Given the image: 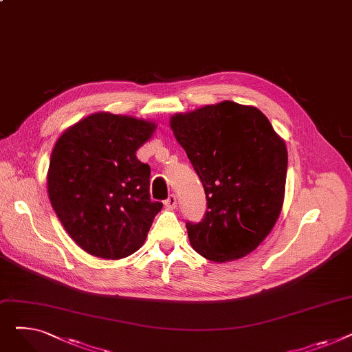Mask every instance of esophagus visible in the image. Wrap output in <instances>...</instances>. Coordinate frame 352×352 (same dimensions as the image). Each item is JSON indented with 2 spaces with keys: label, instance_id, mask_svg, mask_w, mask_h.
Listing matches in <instances>:
<instances>
[{
  "label": "esophagus",
  "instance_id": "obj_1",
  "mask_svg": "<svg viewBox=\"0 0 352 352\" xmlns=\"http://www.w3.org/2000/svg\"><path fill=\"white\" fill-rule=\"evenodd\" d=\"M164 204H165L166 208H175L177 207V197H175V194H170L168 198L164 201Z\"/></svg>",
  "mask_w": 352,
  "mask_h": 352
}]
</instances>
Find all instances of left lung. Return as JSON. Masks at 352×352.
Segmentation results:
<instances>
[{"label":"left lung","mask_w":352,"mask_h":352,"mask_svg":"<svg viewBox=\"0 0 352 352\" xmlns=\"http://www.w3.org/2000/svg\"><path fill=\"white\" fill-rule=\"evenodd\" d=\"M171 128L207 198L201 223L187 221L192 248L214 263L254 251L283 208L285 142L260 109L232 101L177 114Z\"/></svg>","instance_id":"left-lung-1"}]
</instances>
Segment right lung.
Wrapping results in <instances>:
<instances>
[{"label":"right lung","instance_id":"obj_1","mask_svg":"<svg viewBox=\"0 0 352 352\" xmlns=\"http://www.w3.org/2000/svg\"><path fill=\"white\" fill-rule=\"evenodd\" d=\"M155 124L109 113L69 126L48 170L51 206L84 251L105 260L131 255L145 241L162 202L150 198V165L135 153Z\"/></svg>","mask_w":352,"mask_h":352}]
</instances>
